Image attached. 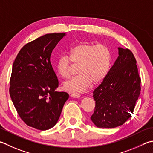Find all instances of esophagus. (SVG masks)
<instances>
[{"label":"esophagus","instance_id":"obj_1","mask_svg":"<svg viewBox=\"0 0 153 153\" xmlns=\"http://www.w3.org/2000/svg\"><path fill=\"white\" fill-rule=\"evenodd\" d=\"M71 96L74 98H78L80 97V95L78 93L76 92H71Z\"/></svg>","mask_w":153,"mask_h":153}]
</instances>
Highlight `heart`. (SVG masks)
Here are the masks:
<instances>
[{"instance_id":"heart-1","label":"heart","mask_w":153,"mask_h":153,"mask_svg":"<svg viewBox=\"0 0 153 153\" xmlns=\"http://www.w3.org/2000/svg\"><path fill=\"white\" fill-rule=\"evenodd\" d=\"M71 62L79 64V75L64 83L67 90L83 92L93 81L98 83L108 74L111 62V53L106 45L83 42L69 50L67 56H59L56 62L58 74L62 78L70 76Z\"/></svg>"}]
</instances>
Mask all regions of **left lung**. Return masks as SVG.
Returning <instances> with one entry per match:
<instances>
[{
  "instance_id": "obj_1",
  "label": "left lung",
  "mask_w": 153,
  "mask_h": 153,
  "mask_svg": "<svg viewBox=\"0 0 153 153\" xmlns=\"http://www.w3.org/2000/svg\"><path fill=\"white\" fill-rule=\"evenodd\" d=\"M119 56L94 93L95 107L91 117L99 128H115L131 116L140 95V78L130 50L118 48Z\"/></svg>"
}]
</instances>
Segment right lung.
Returning <instances> with one entry per match:
<instances>
[{
  "label": "right lung",
  "instance_id": "1",
  "mask_svg": "<svg viewBox=\"0 0 153 153\" xmlns=\"http://www.w3.org/2000/svg\"><path fill=\"white\" fill-rule=\"evenodd\" d=\"M65 33L47 34L25 45L13 63L9 92L21 119L44 131L58 122L66 92L56 91L58 79L50 62L52 50Z\"/></svg>",
  "mask_w": 153,
  "mask_h": 153
}]
</instances>
